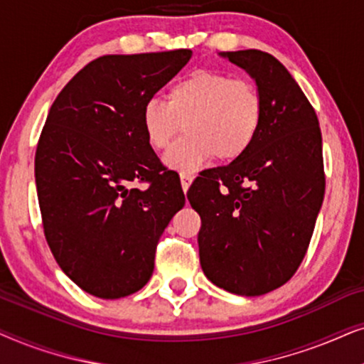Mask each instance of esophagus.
I'll return each instance as SVG.
<instances>
[{"label": "esophagus", "mask_w": 364, "mask_h": 364, "mask_svg": "<svg viewBox=\"0 0 364 364\" xmlns=\"http://www.w3.org/2000/svg\"><path fill=\"white\" fill-rule=\"evenodd\" d=\"M179 178H181V188H183V191H188L190 190V186H191V183H193V179H195V176H193L191 173H179Z\"/></svg>", "instance_id": "34e87169"}]
</instances>
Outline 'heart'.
<instances>
[{"label":"heart","mask_w":364,"mask_h":364,"mask_svg":"<svg viewBox=\"0 0 364 364\" xmlns=\"http://www.w3.org/2000/svg\"><path fill=\"white\" fill-rule=\"evenodd\" d=\"M264 101L253 81L221 71H195L168 90V101L151 98L143 105L144 138L154 149H166L181 133L186 136L164 154L173 169L200 168L211 156L235 161L258 138Z\"/></svg>","instance_id":"1"}]
</instances>
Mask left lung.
Listing matches in <instances>:
<instances>
[{
	"mask_svg": "<svg viewBox=\"0 0 364 364\" xmlns=\"http://www.w3.org/2000/svg\"><path fill=\"white\" fill-rule=\"evenodd\" d=\"M264 101L258 138L188 191L201 216L200 263L218 288L259 296L283 287L306 255L324 198L321 129L294 77L269 53L226 51Z\"/></svg>",
	"mask_w": 364,
	"mask_h": 364,
	"instance_id": "1",
	"label": "left lung"
}]
</instances>
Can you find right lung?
Segmentation results:
<instances>
[{
  "label": "right lung",
  "instance_id": "add662e5",
  "mask_svg": "<svg viewBox=\"0 0 364 364\" xmlns=\"http://www.w3.org/2000/svg\"><path fill=\"white\" fill-rule=\"evenodd\" d=\"M190 58L191 50L101 56L48 113L35 156L45 236L63 273L96 298L148 283L159 236L185 206L144 138L141 109Z\"/></svg>",
  "mask_w": 364,
  "mask_h": 364
}]
</instances>
